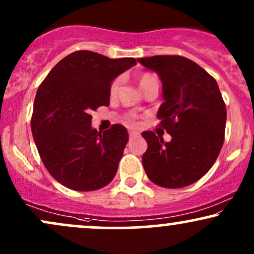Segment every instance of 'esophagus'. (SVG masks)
Here are the masks:
<instances>
[{"label": "esophagus", "mask_w": 254, "mask_h": 254, "mask_svg": "<svg viewBox=\"0 0 254 254\" xmlns=\"http://www.w3.org/2000/svg\"><path fill=\"white\" fill-rule=\"evenodd\" d=\"M139 133H138V131H136V130H129V136H130V138H133V137H136V136H138Z\"/></svg>", "instance_id": "34e87169"}]
</instances>
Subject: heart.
Wrapping results in <instances>:
<instances>
[{
  "mask_svg": "<svg viewBox=\"0 0 254 254\" xmlns=\"http://www.w3.org/2000/svg\"><path fill=\"white\" fill-rule=\"evenodd\" d=\"M137 81H138L139 87H141V88H143L145 84L151 82V81H157V78L155 75L149 74V72H142V74H139L138 76H137ZM119 84H121V78H115V80L111 82V86H110V94L111 95H115L116 93H117ZM127 121L130 122V123H132V122L135 121V117H133L132 115H129L127 117Z\"/></svg>",
  "mask_w": 254,
  "mask_h": 254,
  "instance_id": "obj_1",
  "label": "heart"
}]
</instances>
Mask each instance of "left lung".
Wrapping results in <instances>:
<instances>
[{
    "instance_id": "obj_1",
    "label": "left lung",
    "mask_w": 254,
    "mask_h": 254,
    "mask_svg": "<svg viewBox=\"0 0 254 254\" xmlns=\"http://www.w3.org/2000/svg\"><path fill=\"white\" fill-rule=\"evenodd\" d=\"M157 72L162 98L157 118L170 142L144 131L145 173L156 185L180 189L199 180L212 167L224 141L227 110L217 82L202 66L183 56L138 58Z\"/></svg>"
}]
</instances>
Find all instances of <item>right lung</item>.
Instances as JSON below:
<instances>
[{"label": "right lung", "instance_id": "right-lung-1", "mask_svg": "<svg viewBox=\"0 0 254 254\" xmlns=\"http://www.w3.org/2000/svg\"><path fill=\"white\" fill-rule=\"evenodd\" d=\"M136 64L75 51L61 60L40 83L31 129L44 166L58 183L75 191H94L112 182L129 135L113 124L93 129L92 111L110 105L111 82Z\"/></svg>", "mask_w": 254, "mask_h": 254}]
</instances>
